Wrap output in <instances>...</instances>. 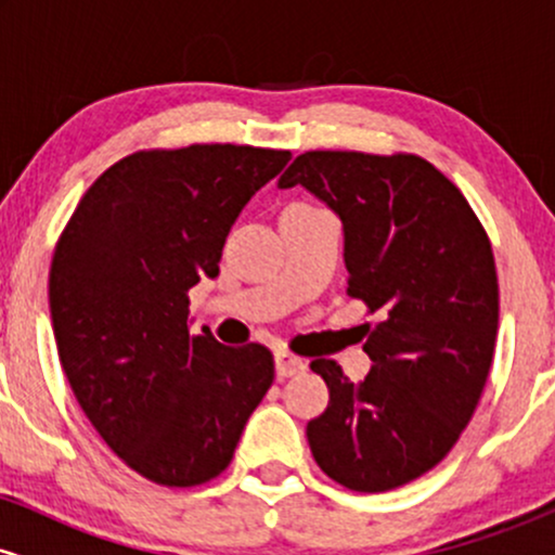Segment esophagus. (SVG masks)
<instances>
[{
  "mask_svg": "<svg viewBox=\"0 0 555 555\" xmlns=\"http://www.w3.org/2000/svg\"><path fill=\"white\" fill-rule=\"evenodd\" d=\"M273 360H276V375L279 378H292V375L302 373L305 367H308V362L302 358H297V354L286 352V349H279L276 354H273Z\"/></svg>",
  "mask_w": 555,
  "mask_h": 555,
  "instance_id": "obj_1",
  "label": "esophagus"
}]
</instances>
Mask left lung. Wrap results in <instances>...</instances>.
<instances>
[{
    "instance_id": "obj_1",
    "label": "left lung",
    "mask_w": 555,
    "mask_h": 555,
    "mask_svg": "<svg viewBox=\"0 0 555 555\" xmlns=\"http://www.w3.org/2000/svg\"><path fill=\"white\" fill-rule=\"evenodd\" d=\"M295 184L341 219L347 295L378 313L365 380L310 362L328 386L310 451L339 486L384 493L436 467L475 415L499 334L493 250L460 188L415 154L305 151L279 180Z\"/></svg>"
}]
</instances>
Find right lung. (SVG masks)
<instances>
[{
  "instance_id": "1",
  "label": "right lung",
  "mask_w": 555,
  "mask_h": 555,
  "mask_svg": "<svg viewBox=\"0 0 555 555\" xmlns=\"http://www.w3.org/2000/svg\"><path fill=\"white\" fill-rule=\"evenodd\" d=\"M289 151L195 143L119 158L54 247L49 308L75 399L145 480L193 488L232 462L273 384L263 344L190 334L188 292L219 276L229 229Z\"/></svg>"
}]
</instances>
